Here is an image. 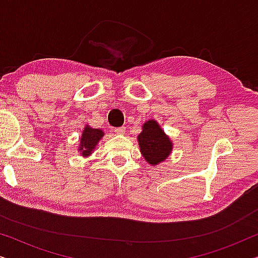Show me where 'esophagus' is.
Segmentation results:
<instances>
[{"label":"esophagus","mask_w":258,"mask_h":258,"mask_svg":"<svg viewBox=\"0 0 258 258\" xmlns=\"http://www.w3.org/2000/svg\"><path fill=\"white\" fill-rule=\"evenodd\" d=\"M114 132L115 134H117V135H123V134L125 133V128L124 126H119V128H115Z\"/></svg>","instance_id":"obj_1"}]
</instances>
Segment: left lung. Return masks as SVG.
<instances>
[{
    "mask_svg": "<svg viewBox=\"0 0 258 258\" xmlns=\"http://www.w3.org/2000/svg\"><path fill=\"white\" fill-rule=\"evenodd\" d=\"M137 142L144 160L153 167L167 161L174 147L170 137L164 133L156 119H148L143 123Z\"/></svg>",
    "mask_w": 258,
    "mask_h": 258,
    "instance_id": "8db88e82",
    "label": "left lung"
}]
</instances>
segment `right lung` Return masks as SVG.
Masks as SVG:
<instances>
[{"mask_svg": "<svg viewBox=\"0 0 258 258\" xmlns=\"http://www.w3.org/2000/svg\"><path fill=\"white\" fill-rule=\"evenodd\" d=\"M104 136V133L102 129L91 128L90 125L86 124L82 130V135L80 137V146L77 150L80 151V155L83 157L90 156L96 149L97 144L100 143L102 137Z\"/></svg>", "mask_w": 258, "mask_h": 258, "instance_id": "obj_1", "label": "right lung"}]
</instances>
